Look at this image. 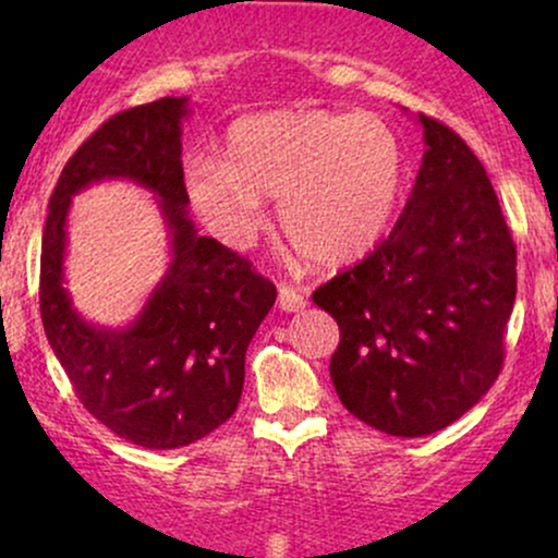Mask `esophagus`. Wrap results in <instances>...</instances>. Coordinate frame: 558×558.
Returning a JSON list of instances; mask_svg holds the SVG:
<instances>
[{"mask_svg": "<svg viewBox=\"0 0 558 558\" xmlns=\"http://www.w3.org/2000/svg\"><path fill=\"white\" fill-rule=\"evenodd\" d=\"M278 306L283 312H299V310H304V306H306V299L301 296V293L293 286L280 283V288H278Z\"/></svg>", "mask_w": 558, "mask_h": 558, "instance_id": "1", "label": "esophagus"}]
</instances>
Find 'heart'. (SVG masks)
<instances>
[{
    "instance_id": "1",
    "label": "heart",
    "mask_w": 558,
    "mask_h": 558,
    "mask_svg": "<svg viewBox=\"0 0 558 558\" xmlns=\"http://www.w3.org/2000/svg\"><path fill=\"white\" fill-rule=\"evenodd\" d=\"M403 191L401 141L375 114L272 110L228 128L222 159L185 170L191 207L222 243L246 248L278 196V226L306 259L341 267L383 239Z\"/></svg>"
}]
</instances>
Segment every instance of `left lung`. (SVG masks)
<instances>
[{
  "instance_id": "1",
  "label": "left lung",
  "mask_w": 558,
  "mask_h": 558,
  "mask_svg": "<svg viewBox=\"0 0 558 558\" xmlns=\"http://www.w3.org/2000/svg\"><path fill=\"white\" fill-rule=\"evenodd\" d=\"M417 123L425 157L396 228L312 293L341 330L338 399L399 438L444 430L488 393L517 296V248L483 162L451 128Z\"/></svg>"
}]
</instances>
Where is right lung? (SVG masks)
<instances>
[{
	"label": "right lung",
	"mask_w": 558,
	"mask_h": 558,
	"mask_svg": "<svg viewBox=\"0 0 558 558\" xmlns=\"http://www.w3.org/2000/svg\"><path fill=\"white\" fill-rule=\"evenodd\" d=\"M185 96H165L107 120L62 168L41 239V319L75 396L101 425L144 448H181L220 427L243 390V360L275 304L252 262L189 217L181 123ZM133 180L158 196L171 265L125 329L83 320L64 288L69 202L99 180Z\"/></svg>",
	"instance_id": "obj_1"
}]
</instances>
